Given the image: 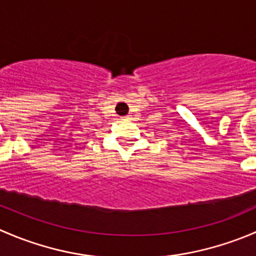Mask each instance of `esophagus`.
Returning <instances> with one entry per match:
<instances>
[{
    "instance_id": "34e87169",
    "label": "esophagus",
    "mask_w": 256,
    "mask_h": 256,
    "mask_svg": "<svg viewBox=\"0 0 256 256\" xmlns=\"http://www.w3.org/2000/svg\"><path fill=\"white\" fill-rule=\"evenodd\" d=\"M125 118H128V116H125Z\"/></svg>"
}]
</instances>
